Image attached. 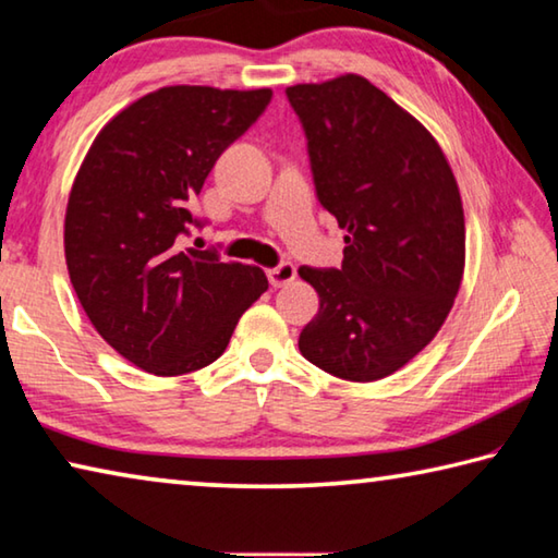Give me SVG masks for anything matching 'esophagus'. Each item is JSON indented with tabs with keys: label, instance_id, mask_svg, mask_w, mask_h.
I'll list each match as a JSON object with an SVG mask.
<instances>
[{
	"label": "esophagus",
	"instance_id": "1",
	"mask_svg": "<svg viewBox=\"0 0 558 558\" xmlns=\"http://www.w3.org/2000/svg\"><path fill=\"white\" fill-rule=\"evenodd\" d=\"M267 277H269V284L271 287H287V284H291V281L296 279V267L291 262H281V264H277V267H271L269 271H267Z\"/></svg>",
	"mask_w": 558,
	"mask_h": 558
}]
</instances>
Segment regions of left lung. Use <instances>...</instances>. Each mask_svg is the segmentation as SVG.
Returning a JSON list of instances; mask_svg holds the SVG:
<instances>
[{
    "label": "left lung",
    "mask_w": 558,
    "mask_h": 558,
    "mask_svg": "<svg viewBox=\"0 0 558 558\" xmlns=\"http://www.w3.org/2000/svg\"><path fill=\"white\" fill-rule=\"evenodd\" d=\"M287 98L318 203L349 232L339 269L299 267L322 301L299 351L336 378H386L435 339L458 296V182L433 135L355 73L291 86Z\"/></svg>",
    "instance_id": "1"
}]
</instances>
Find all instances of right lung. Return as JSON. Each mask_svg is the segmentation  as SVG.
I'll return each instance as SVG.
<instances>
[{"mask_svg":"<svg viewBox=\"0 0 558 558\" xmlns=\"http://www.w3.org/2000/svg\"><path fill=\"white\" fill-rule=\"evenodd\" d=\"M269 88L168 86L118 113L90 145L66 207L71 284L96 331L138 368L182 376L225 353L269 289L259 267L185 246L219 155L257 123Z\"/></svg>","mask_w":558,"mask_h":558,"instance_id":"obj_1","label":"right lung"}]
</instances>
